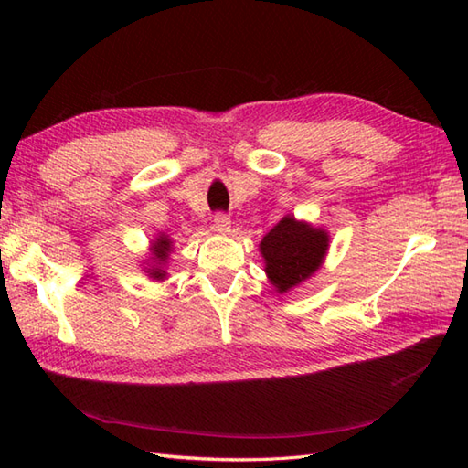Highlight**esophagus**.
<instances>
[{"label":"esophagus","mask_w":468,"mask_h":468,"mask_svg":"<svg viewBox=\"0 0 468 468\" xmlns=\"http://www.w3.org/2000/svg\"><path fill=\"white\" fill-rule=\"evenodd\" d=\"M213 227L218 233H229L231 231V218H229L227 213H217L213 217Z\"/></svg>","instance_id":"1"}]
</instances>
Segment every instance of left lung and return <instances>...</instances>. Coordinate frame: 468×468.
Instances as JSON below:
<instances>
[{"instance_id":"1","label":"left lung","mask_w":468,"mask_h":468,"mask_svg":"<svg viewBox=\"0 0 468 468\" xmlns=\"http://www.w3.org/2000/svg\"><path fill=\"white\" fill-rule=\"evenodd\" d=\"M327 247L330 235L325 229L287 215L263 237L260 251L270 282L277 292L285 293L320 270Z\"/></svg>"}]
</instances>
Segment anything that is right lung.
<instances>
[{"label": "right lung", "instance_id": "right-lung-1", "mask_svg": "<svg viewBox=\"0 0 468 468\" xmlns=\"http://www.w3.org/2000/svg\"><path fill=\"white\" fill-rule=\"evenodd\" d=\"M171 251H173V241L168 239V235L161 233L153 241V247H151L153 267L146 271L148 277H153V280H156V282H163L165 280V277H166L165 265H166V260H168V255H171Z\"/></svg>", "mask_w": 468, "mask_h": 468}]
</instances>
